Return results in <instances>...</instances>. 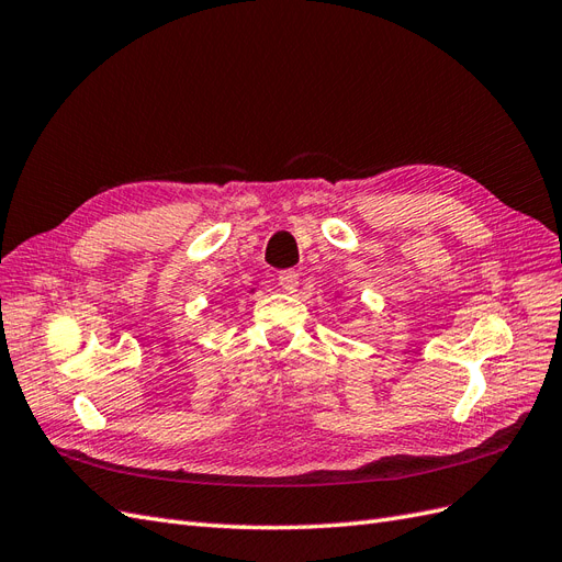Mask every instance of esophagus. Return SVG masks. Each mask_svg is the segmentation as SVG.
<instances>
[{
  "instance_id": "1",
  "label": "esophagus",
  "mask_w": 562,
  "mask_h": 562,
  "mask_svg": "<svg viewBox=\"0 0 562 562\" xmlns=\"http://www.w3.org/2000/svg\"><path fill=\"white\" fill-rule=\"evenodd\" d=\"M278 282L286 294H294L299 290V272L296 270H282L278 276Z\"/></svg>"
}]
</instances>
